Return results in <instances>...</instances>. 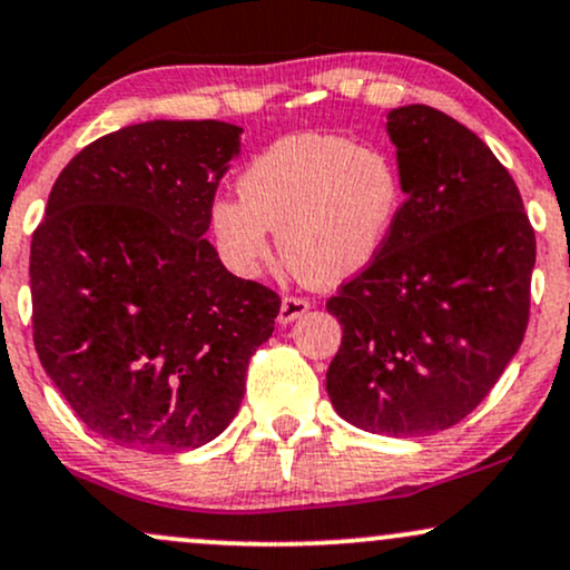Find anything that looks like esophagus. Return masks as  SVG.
Segmentation results:
<instances>
[{"instance_id":"esophagus-1","label":"esophagus","mask_w":570,"mask_h":570,"mask_svg":"<svg viewBox=\"0 0 570 570\" xmlns=\"http://www.w3.org/2000/svg\"><path fill=\"white\" fill-rule=\"evenodd\" d=\"M307 311H311V299L299 297V294H286V297L281 299L278 322H281V324H292L294 318L305 316Z\"/></svg>"}]
</instances>
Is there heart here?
I'll return each mask as SVG.
<instances>
[{
	"label": "heart",
	"mask_w": 570,
	"mask_h": 570,
	"mask_svg": "<svg viewBox=\"0 0 570 570\" xmlns=\"http://www.w3.org/2000/svg\"><path fill=\"white\" fill-rule=\"evenodd\" d=\"M240 198L212 206V233L238 273L278 254L299 281L330 286L356 276L394 230L404 187L396 160L345 136L294 134L263 149L238 179Z\"/></svg>",
	"instance_id": "obj_1"
}]
</instances>
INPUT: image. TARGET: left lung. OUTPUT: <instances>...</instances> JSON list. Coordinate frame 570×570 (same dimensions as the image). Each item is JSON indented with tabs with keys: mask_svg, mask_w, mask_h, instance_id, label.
<instances>
[{
	"mask_svg": "<svg viewBox=\"0 0 570 570\" xmlns=\"http://www.w3.org/2000/svg\"><path fill=\"white\" fill-rule=\"evenodd\" d=\"M389 134L407 198L381 254L326 299L343 326L326 391L356 429L426 436L461 423L520 348L535 233L466 126L412 104Z\"/></svg>",
	"mask_w": 570,
	"mask_h": 570,
	"instance_id": "left-lung-1",
	"label": "left lung"
}]
</instances>
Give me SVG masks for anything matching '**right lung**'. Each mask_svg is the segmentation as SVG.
Listing matches in <instances>:
<instances>
[{
  "mask_svg": "<svg viewBox=\"0 0 570 570\" xmlns=\"http://www.w3.org/2000/svg\"><path fill=\"white\" fill-rule=\"evenodd\" d=\"M240 128L153 120L101 136L50 189L31 235V330L77 417L141 453L230 426L281 297L203 238Z\"/></svg>",
  "mask_w": 570,
  "mask_h": 570,
  "instance_id": "right-lung-1",
  "label": "right lung"
}]
</instances>
